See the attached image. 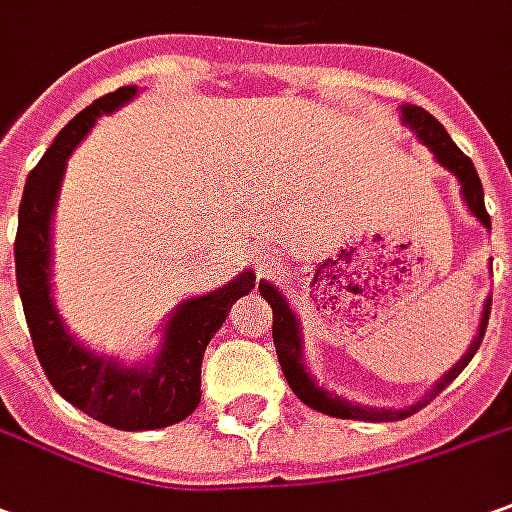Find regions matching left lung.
Listing matches in <instances>:
<instances>
[{
	"label": "left lung",
	"instance_id": "left-lung-1",
	"mask_svg": "<svg viewBox=\"0 0 512 512\" xmlns=\"http://www.w3.org/2000/svg\"><path fill=\"white\" fill-rule=\"evenodd\" d=\"M403 120L406 125L415 131L420 142L429 148L431 154L437 156V162L448 168L462 184V198H465V204H468V210L474 212L476 218L482 221V227L490 229V215L485 210V190H482V182H479V173H476L474 162L468 159V156L462 154L460 148L454 145V139L448 137V131L443 125L437 123L434 117H431L429 111L417 109V106H403ZM260 297L271 305V339H274V347H277V358H280V367H283L285 381H288V387L291 392L300 398L305 406H311L316 412H322V415H333V417H344V420H381V423H387V420H403V417L415 415L420 412L431 398H437L443 389L457 378V375L468 367V361L474 358V353L479 350V344H482V336H485V330H488V316H490V300L485 305V314H482V325H479V333H476L474 344L468 347V353L457 361V367H451L440 381H437V387L431 389L429 395L423 398V401L412 403V406H406V409H370V406H356V403L342 401L339 395H330L325 389H319L314 384V378L305 373V364H302V342H300V325H297V316L291 314V308L285 305L283 294L274 288L271 283H260Z\"/></svg>",
	"mask_w": 512,
	"mask_h": 512
}]
</instances>
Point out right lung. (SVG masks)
<instances>
[{
	"label": "right lung",
	"mask_w": 512,
	"mask_h": 512,
	"mask_svg": "<svg viewBox=\"0 0 512 512\" xmlns=\"http://www.w3.org/2000/svg\"><path fill=\"white\" fill-rule=\"evenodd\" d=\"M137 95V86L97 97L69 120L47 154L30 170L19 204V229L13 243L16 285L33 350L55 392L81 412L111 429L148 431L179 423L201 401V358L212 333L227 322L232 302L255 288V274L243 271L221 291L187 300L170 316L162 353L151 367H117L83 350L61 325L50 300V218L66 168V156L86 137L100 114H109Z\"/></svg>",
	"instance_id": "right-lung-1"
}]
</instances>
